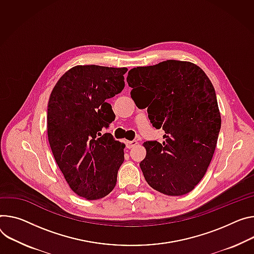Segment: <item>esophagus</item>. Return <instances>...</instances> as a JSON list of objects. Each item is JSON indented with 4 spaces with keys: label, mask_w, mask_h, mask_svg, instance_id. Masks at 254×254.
<instances>
[{
    "label": "esophagus",
    "mask_w": 254,
    "mask_h": 254,
    "mask_svg": "<svg viewBox=\"0 0 254 254\" xmlns=\"http://www.w3.org/2000/svg\"><path fill=\"white\" fill-rule=\"evenodd\" d=\"M137 144H139V142L135 141V140H132V141H127V143H126V145H127V149H131L132 147L136 146Z\"/></svg>",
    "instance_id": "34e87169"
}]
</instances>
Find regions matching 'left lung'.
Returning a JSON list of instances; mask_svg holds the SVG:
<instances>
[{
	"mask_svg": "<svg viewBox=\"0 0 254 254\" xmlns=\"http://www.w3.org/2000/svg\"><path fill=\"white\" fill-rule=\"evenodd\" d=\"M127 81L134 103L144 100L153 127L165 131L162 144L144 143L146 181L167 195L189 193L205 174L221 129L212 82L196 64L174 60L133 67Z\"/></svg>",
	"mask_w": 254,
	"mask_h": 254,
	"instance_id": "obj_1",
	"label": "left lung"
}]
</instances>
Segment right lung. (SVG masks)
<instances>
[{
  "mask_svg": "<svg viewBox=\"0 0 254 254\" xmlns=\"http://www.w3.org/2000/svg\"><path fill=\"white\" fill-rule=\"evenodd\" d=\"M127 67L76 65L54 87L48 135L56 162L72 190L89 199L112 191L125 160V144L101 135L115 115L108 99L125 87Z\"/></svg>",
  "mask_w": 254,
  "mask_h": 254,
  "instance_id": "1",
  "label": "right lung"
}]
</instances>
